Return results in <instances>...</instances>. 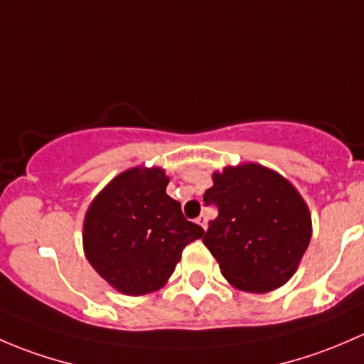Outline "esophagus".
<instances>
[{"mask_svg": "<svg viewBox=\"0 0 364 364\" xmlns=\"http://www.w3.org/2000/svg\"><path fill=\"white\" fill-rule=\"evenodd\" d=\"M197 223H199V225L203 227V229L205 230V229H208V216H205V215H200L199 218H197Z\"/></svg>", "mask_w": 364, "mask_h": 364, "instance_id": "34e87169", "label": "esophagus"}]
</instances>
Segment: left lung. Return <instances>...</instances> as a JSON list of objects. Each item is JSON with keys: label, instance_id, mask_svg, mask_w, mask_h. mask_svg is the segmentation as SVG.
<instances>
[{"label": "left lung", "instance_id": "8db88e82", "mask_svg": "<svg viewBox=\"0 0 364 364\" xmlns=\"http://www.w3.org/2000/svg\"><path fill=\"white\" fill-rule=\"evenodd\" d=\"M204 203L218 216L203 241L229 284L262 294L291 280L311 237L310 209L291 181L259 164L225 167Z\"/></svg>", "mask_w": 364, "mask_h": 364}]
</instances>
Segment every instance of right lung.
Returning <instances> with one entry per match:
<instances>
[{
  "label": "right lung",
  "mask_w": 364,
  "mask_h": 364,
  "mask_svg": "<svg viewBox=\"0 0 364 364\" xmlns=\"http://www.w3.org/2000/svg\"><path fill=\"white\" fill-rule=\"evenodd\" d=\"M160 167L121 172L93 199L84 216V253L111 287L127 296L155 292L167 284L183 248L200 240L181 204L165 192Z\"/></svg>",
  "instance_id": "add662e5"
}]
</instances>
